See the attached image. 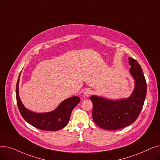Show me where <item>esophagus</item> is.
Listing matches in <instances>:
<instances>
[{
    "label": "esophagus",
    "instance_id": "1",
    "mask_svg": "<svg viewBox=\"0 0 160 160\" xmlns=\"http://www.w3.org/2000/svg\"><path fill=\"white\" fill-rule=\"evenodd\" d=\"M92 93V91L89 89H86L84 91H83V95L84 97H89Z\"/></svg>",
    "mask_w": 160,
    "mask_h": 160
}]
</instances>
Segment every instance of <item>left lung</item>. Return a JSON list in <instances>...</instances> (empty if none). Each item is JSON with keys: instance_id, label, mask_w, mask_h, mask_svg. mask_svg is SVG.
Returning a JSON list of instances; mask_svg holds the SVG:
<instances>
[{"instance_id": "1", "label": "left lung", "mask_w": 160, "mask_h": 160, "mask_svg": "<svg viewBox=\"0 0 160 160\" xmlns=\"http://www.w3.org/2000/svg\"><path fill=\"white\" fill-rule=\"evenodd\" d=\"M131 67L130 72L134 80L135 86L131 95L125 98L110 100L93 95L92 116L99 127L108 130H115L132 124L142 110L147 95V83L139 63L128 58Z\"/></svg>"}]
</instances>
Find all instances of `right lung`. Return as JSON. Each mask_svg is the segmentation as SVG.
I'll return each instance as SVG.
<instances>
[{
    "mask_svg": "<svg viewBox=\"0 0 160 160\" xmlns=\"http://www.w3.org/2000/svg\"><path fill=\"white\" fill-rule=\"evenodd\" d=\"M20 74L16 86V98L19 112L23 119L39 130L56 131L64 128L69 122L74 108L80 101L77 96L71 97L62 101L54 110L45 113L32 112L24 107L19 95Z\"/></svg>",
    "mask_w": 160,
    "mask_h": 160,
    "instance_id": "obj_1",
    "label": "right lung"
}]
</instances>
